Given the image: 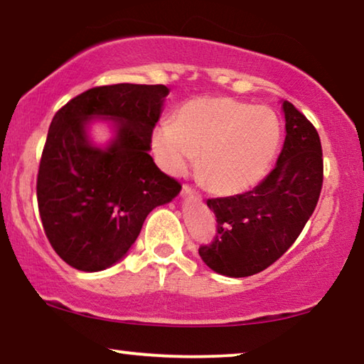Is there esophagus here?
Returning a JSON list of instances; mask_svg holds the SVG:
<instances>
[{
	"mask_svg": "<svg viewBox=\"0 0 364 364\" xmlns=\"http://www.w3.org/2000/svg\"><path fill=\"white\" fill-rule=\"evenodd\" d=\"M182 197H183V198H197V200H200L197 192H195L193 188L188 187V186H183V187H182Z\"/></svg>",
	"mask_w": 364,
	"mask_h": 364,
	"instance_id": "obj_1",
	"label": "esophagus"
}]
</instances>
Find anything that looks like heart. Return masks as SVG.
I'll list each match as a JSON object with an SVG mask.
<instances>
[{
  "label": "heart",
  "instance_id": "1",
  "mask_svg": "<svg viewBox=\"0 0 364 364\" xmlns=\"http://www.w3.org/2000/svg\"><path fill=\"white\" fill-rule=\"evenodd\" d=\"M281 121L272 109L231 97H200L183 103L173 123L152 131V151L166 172L183 176L198 156V176L225 197L264 181L281 146Z\"/></svg>",
  "mask_w": 364,
  "mask_h": 364
}]
</instances>
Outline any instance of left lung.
Wrapping results in <instances>:
<instances>
[{"label":"left lung","instance_id":"obj_1","mask_svg":"<svg viewBox=\"0 0 364 364\" xmlns=\"http://www.w3.org/2000/svg\"><path fill=\"white\" fill-rule=\"evenodd\" d=\"M281 105L286 141L269 176L250 192L207 202L218 235L198 255L221 276L264 271L292 246L317 207L323 182L318 133L292 103Z\"/></svg>","mask_w":364,"mask_h":364}]
</instances>
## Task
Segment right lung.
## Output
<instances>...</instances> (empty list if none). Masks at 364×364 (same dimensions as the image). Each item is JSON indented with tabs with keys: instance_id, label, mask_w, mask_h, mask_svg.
Here are the masks:
<instances>
[{
	"instance_id": "add662e5",
	"label": "right lung",
	"mask_w": 364,
	"mask_h": 364,
	"mask_svg": "<svg viewBox=\"0 0 364 364\" xmlns=\"http://www.w3.org/2000/svg\"><path fill=\"white\" fill-rule=\"evenodd\" d=\"M169 88L97 87L52 119L38 176V205L52 247L68 266L98 272L123 259L147 215L172 202L181 183L149 156L152 129ZM107 122L112 138L98 145L91 124Z\"/></svg>"
}]
</instances>
